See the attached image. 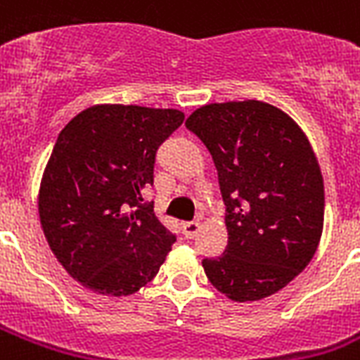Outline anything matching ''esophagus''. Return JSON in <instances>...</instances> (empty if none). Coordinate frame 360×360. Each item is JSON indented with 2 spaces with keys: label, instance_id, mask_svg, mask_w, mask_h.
Returning a JSON list of instances; mask_svg holds the SVG:
<instances>
[{
  "label": "esophagus",
  "instance_id": "esophagus-1",
  "mask_svg": "<svg viewBox=\"0 0 360 360\" xmlns=\"http://www.w3.org/2000/svg\"><path fill=\"white\" fill-rule=\"evenodd\" d=\"M198 231H200V222H185V224H183V233H185L186 239L196 237Z\"/></svg>",
  "mask_w": 360,
  "mask_h": 360
}]
</instances>
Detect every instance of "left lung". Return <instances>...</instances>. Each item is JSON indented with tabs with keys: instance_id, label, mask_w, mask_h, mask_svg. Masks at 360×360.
Returning a JSON list of instances; mask_svg holds the SVG:
<instances>
[{
	"instance_id": "obj_1",
	"label": "left lung",
	"mask_w": 360,
	"mask_h": 360,
	"mask_svg": "<svg viewBox=\"0 0 360 360\" xmlns=\"http://www.w3.org/2000/svg\"><path fill=\"white\" fill-rule=\"evenodd\" d=\"M185 124L211 153L226 203L228 246L202 262L209 282L236 302L274 295L310 263L323 233L312 143L284 110L262 101L205 104Z\"/></svg>"
}]
</instances>
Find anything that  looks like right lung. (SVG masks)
Instances as JSON below:
<instances>
[{"label": "right lung", "mask_w": 360, "mask_h": 360, "mask_svg": "<svg viewBox=\"0 0 360 360\" xmlns=\"http://www.w3.org/2000/svg\"><path fill=\"white\" fill-rule=\"evenodd\" d=\"M185 120L174 108L95 104L59 132L39 186V217L67 273L98 295L127 297L157 276L175 243L141 192L158 146Z\"/></svg>", "instance_id": "obj_1"}]
</instances>
